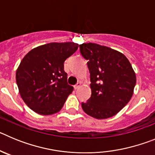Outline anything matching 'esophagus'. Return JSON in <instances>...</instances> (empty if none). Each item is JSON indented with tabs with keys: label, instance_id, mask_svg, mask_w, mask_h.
Returning <instances> with one entry per match:
<instances>
[{
	"label": "esophagus",
	"instance_id": "obj_1",
	"mask_svg": "<svg viewBox=\"0 0 155 155\" xmlns=\"http://www.w3.org/2000/svg\"><path fill=\"white\" fill-rule=\"evenodd\" d=\"M81 82H78V83H77L74 85V88L75 89H78V88L81 87Z\"/></svg>",
	"mask_w": 155,
	"mask_h": 155
}]
</instances>
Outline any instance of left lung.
<instances>
[{"label":"left lung","mask_w":155,"mask_h":155,"mask_svg":"<svg viewBox=\"0 0 155 155\" xmlns=\"http://www.w3.org/2000/svg\"><path fill=\"white\" fill-rule=\"evenodd\" d=\"M81 55L87 61L91 95L81 107L98 120L110 118L132 98L136 74L124 54L96 43L80 45Z\"/></svg>","instance_id":"left-lung-1"}]
</instances>
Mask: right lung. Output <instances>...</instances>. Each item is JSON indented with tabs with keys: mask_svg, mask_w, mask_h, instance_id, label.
<instances>
[{
	"mask_svg": "<svg viewBox=\"0 0 155 155\" xmlns=\"http://www.w3.org/2000/svg\"><path fill=\"white\" fill-rule=\"evenodd\" d=\"M78 48L73 42H50L23 57L16 71V82L21 98L35 113L48 116L62 109L74 90L68 84L64 63Z\"/></svg>",
	"mask_w": 155,
	"mask_h": 155,
	"instance_id": "1",
	"label": "right lung"
}]
</instances>
